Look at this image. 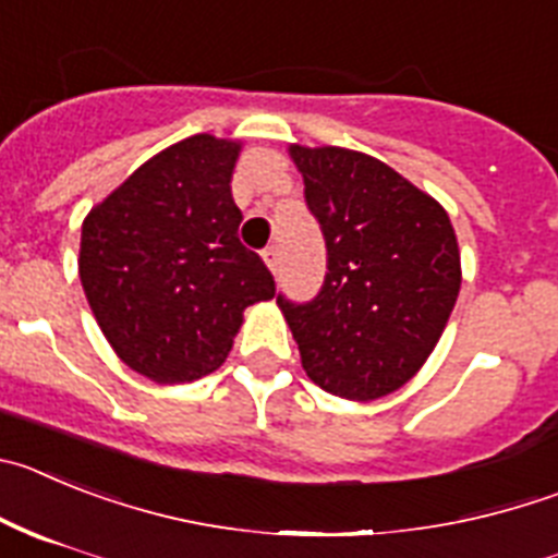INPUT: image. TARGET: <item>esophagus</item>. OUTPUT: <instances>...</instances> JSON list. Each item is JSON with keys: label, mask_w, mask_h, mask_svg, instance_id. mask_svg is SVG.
<instances>
[{"label": "esophagus", "mask_w": 558, "mask_h": 558, "mask_svg": "<svg viewBox=\"0 0 558 558\" xmlns=\"http://www.w3.org/2000/svg\"><path fill=\"white\" fill-rule=\"evenodd\" d=\"M263 259H265V265H268L270 274H276V270H279V248H276V245H268V248H265Z\"/></svg>", "instance_id": "1"}]
</instances>
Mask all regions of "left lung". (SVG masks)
Masks as SVG:
<instances>
[{
  "label": "left lung",
  "mask_w": 558,
  "mask_h": 558,
  "mask_svg": "<svg viewBox=\"0 0 558 558\" xmlns=\"http://www.w3.org/2000/svg\"><path fill=\"white\" fill-rule=\"evenodd\" d=\"M326 238V282L310 304L276 299L306 376L331 396L376 401L432 356L462 288L446 207L365 151L290 146Z\"/></svg>",
  "instance_id": "1"
}]
</instances>
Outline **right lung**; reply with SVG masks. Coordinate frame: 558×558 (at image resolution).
I'll return each instance as SVG.
<instances>
[{
  "label": "right lung",
  "instance_id": "obj_1",
  "mask_svg": "<svg viewBox=\"0 0 558 558\" xmlns=\"http://www.w3.org/2000/svg\"><path fill=\"white\" fill-rule=\"evenodd\" d=\"M243 143L191 135L143 162L82 221L80 282L124 365L187 385L218 371L245 306L276 284L238 238L232 173Z\"/></svg>",
  "mask_w": 558,
  "mask_h": 558
}]
</instances>
